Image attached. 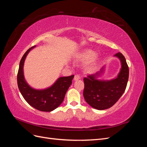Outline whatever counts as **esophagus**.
I'll list each match as a JSON object with an SVG mask.
<instances>
[{"instance_id":"34e87169","label":"esophagus","mask_w":147,"mask_h":147,"mask_svg":"<svg viewBox=\"0 0 147 147\" xmlns=\"http://www.w3.org/2000/svg\"><path fill=\"white\" fill-rule=\"evenodd\" d=\"M80 78V76L78 75H75L74 76V80H79Z\"/></svg>"}]
</instances>
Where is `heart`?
Wrapping results in <instances>:
<instances>
[{
  "label": "heart",
  "mask_w": 147,
  "mask_h": 147,
  "mask_svg": "<svg viewBox=\"0 0 147 147\" xmlns=\"http://www.w3.org/2000/svg\"><path fill=\"white\" fill-rule=\"evenodd\" d=\"M96 56L95 52L92 51L90 50H86L83 51L77 57V61L78 62H82V63H86V62L94 58V56ZM94 59H92V61L91 63L88 64L87 69L88 70H92L94 67Z\"/></svg>",
  "instance_id": "obj_1"
}]
</instances>
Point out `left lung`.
I'll return each mask as SVG.
<instances>
[{
    "mask_svg": "<svg viewBox=\"0 0 147 147\" xmlns=\"http://www.w3.org/2000/svg\"><path fill=\"white\" fill-rule=\"evenodd\" d=\"M121 61V69L117 78L110 81L96 80V73L83 78V96L87 103L97 110L110 108L119 100L126 90L129 78V67L125 57L119 52L115 55ZM103 69H101V72Z\"/></svg>",
    "mask_w": 147,
    "mask_h": 147,
    "instance_id": "8db88e82",
    "label": "left lung"
}]
</instances>
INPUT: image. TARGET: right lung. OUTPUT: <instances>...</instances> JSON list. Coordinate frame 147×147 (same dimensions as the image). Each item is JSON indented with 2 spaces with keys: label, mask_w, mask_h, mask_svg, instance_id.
<instances>
[{
  "label": "right lung",
  "mask_w": 147,
  "mask_h": 147,
  "mask_svg": "<svg viewBox=\"0 0 147 147\" xmlns=\"http://www.w3.org/2000/svg\"><path fill=\"white\" fill-rule=\"evenodd\" d=\"M34 47L35 46H33L28 50L20 61L17 74L18 86L22 96L30 105L42 112H51L63 102L74 75L59 78L53 86L46 90H36L30 87L24 78L23 65L26 56Z\"/></svg>",
  "instance_id": "obj_1"
}]
</instances>
